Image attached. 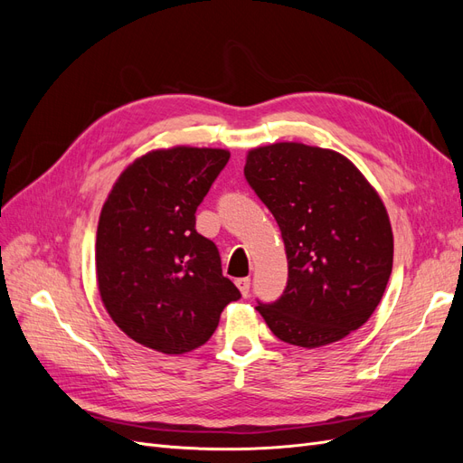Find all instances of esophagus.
Instances as JSON below:
<instances>
[{"mask_svg":"<svg viewBox=\"0 0 463 463\" xmlns=\"http://www.w3.org/2000/svg\"><path fill=\"white\" fill-rule=\"evenodd\" d=\"M235 284H237V288H240L241 296L249 298V293H250V278H240Z\"/></svg>","mask_w":463,"mask_h":463,"instance_id":"esophagus-1","label":"esophagus"}]
</instances>
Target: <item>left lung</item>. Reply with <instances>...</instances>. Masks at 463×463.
Instances as JSON below:
<instances>
[{"mask_svg":"<svg viewBox=\"0 0 463 463\" xmlns=\"http://www.w3.org/2000/svg\"><path fill=\"white\" fill-rule=\"evenodd\" d=\"M245 179L286 247L284 293L257 301L276 338L313 349L365 325L394 259L386 208L367 179L342 154L301 143L250 150Z\"/></svg>","mask_w":463,"mask_h":463,"instance_id":"obj_1","label":"left lung"}]
</instances>
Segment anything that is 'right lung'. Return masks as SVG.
<instances>
[{
    "label": "right lung",
    "instance_id": "obj_1",
    "mask_svg": "<svg viewBox=\"0 0 463 463\" xmlns=\"http://www.w3.org/2000/svg\"><path fill=\"white\" fill-rule=\"evenodd\" d=\"M228 150L175 146L133 162L104 203L96 276L106 311L137 344L179 355L208 342L223 307L241 298L222 274L197 208Z\"/></svg>",
    "mask_w": 463,
    "mask_h": 463
}]
</instances>
